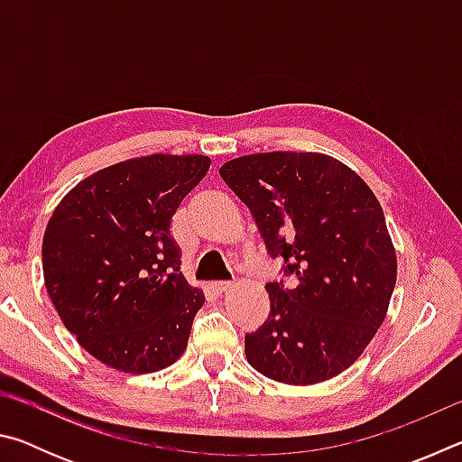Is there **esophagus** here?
I'll use <instances>...</instances> for the list:
<instances>
[{
  "label": "esophagus",
  "mask_w": 462,
  "mask_h": 462,
  "mask_svg": "<svg viewBox=\"0 0 462 462\" xmlns=\"http://www.w3.org/2000/svg\"><path fill=\"white\" fill-rule=\"evenodd\" d=\"M232 285H234L232 281H212V283H209V289L220 295V293L228 291V289H232Z\"/></svg>",
  "instance_id": "34e87169"
}]
</instances>
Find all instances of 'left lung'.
Instances as JSON below:
<instances>
[{
	"label": "left lung",
	"instance_id": "1",
	"mask_svg": "<svg viewBox=\"0 0 462 462\" xmlns=\"http://www.w3.org/2000/svg\"><path fill=\"white\" fill-rule=\"evenodd\" d=\"M285 277L245 336L248 363L289 385L322 383L363 355L387 314L397 261L385 216L361 177L319 152H261L224 162Z\"/></svg>",
	"mask_w": 462,
	"mask_h": 462
}]
</instances>
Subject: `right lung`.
Wrapping results in <instances>:
<instances>
[{
	"label": "right lung",
	"mask_w": 462,
	"mask_h": 462,
	"mask_svg": "<svg viewBox=\"0 0 462 462\" xmlns=\"http://www.w3.org/2000/svg\"><path fill=\"white\" fill-rule=\"evenodd\" d=\"M209 169L203 154H151L73 187L42 240L44 285L81 346L124 373L183 355L206 301L181 273L171 220Z\"/></svg>",
	"instance_id": "right-lung-1"
}]
</instances>
